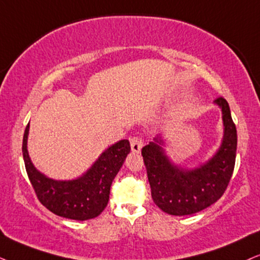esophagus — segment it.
<instances>
[{
  "instance_id": "34e87169",
  "label": "esophagus",
  "mask_w": 260,
  "mask_h": 260,
  "mask_svg": "<svg viewBox=\"0 0 260 260\" xmlns=\"http://www.w3.org/2000/svg\"><path fill=\"white\" fill-rule=\"evenodd\" d=\"M130 146H131V152L135 153V154H139L141 152V149H142V146H143V142L142 140L140 139V137H131L130 139Z\"/></svg>"
}]
</instances>
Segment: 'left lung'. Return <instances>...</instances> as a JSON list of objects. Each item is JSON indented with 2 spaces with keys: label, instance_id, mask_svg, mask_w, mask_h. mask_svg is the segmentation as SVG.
Listing matches in <instances>:
<instances>
[{
  "label": "left lung",
  "instance_id": "left-lung-1",
  "mask_svg": "<svg viewBox=\"0 0 260 260\" xmlns=\"http://www.w3.org/2000/svg\"><path fill=\"white\" fill-rule=\"evenodd\" d=\"M222 111L223 139L210 159L189 169L181 166L166 154V141L158 135L142 148L147 175L156 206L172 216L194 214L211 206L222 197L235 166L238 134L228 102L214 100Z\"/></svg>",
  "mask_w": 260,
  "mask_h": 260
}]
</instances>
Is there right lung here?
I'll return each instance as SVG.
<instances>
[{"mask_svg": "<svg viewBox=\"0 0 260 260\" xmlns=\"http://www.w3.org/2000/svg\"><path fill=\"white\" fill-rule=\"evenodd\" d=\"M30 123L22 139L25 168L38 200L56 216L88 220L100 214L110 200L112 182L130 153L127 140H120L106 148L94 164L75 179H53L35 168L27 150Z\"/></svg>", "mask_w": 260, "mask_h": 260, "instance_id": "right-lung-1", "label": "right lung"}]
</instances>
